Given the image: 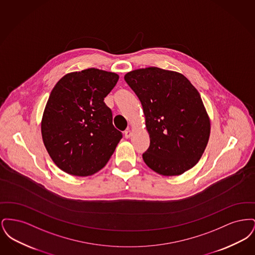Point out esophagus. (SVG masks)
<instances>
[{
	"label": "esophagus",
	"mask_w": 255,
	"mask_h": 255,
	"mask_svg": "<svg viewBox=\"0 0 255 255\" xmlns=\"http://www.w3.org/2000/svg\"><path fill=\"white\" fill-rule=\"evenodd\" d=\"M131 135H132V132H131L129 129H127V130L124 132V136H125V138H129Z\"/></svg>",
	"instance_id": "34e87169"
}]
</instances>
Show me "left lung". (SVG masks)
<instances>
[{"mask_svg":"<svg viewBox=\"0 0 255 255\" xmlns=\"http://www.w3.org/2000/svg\"><path fill=\"white\" fill-rule=\"evenodd\" d=\"M141 102L150 146L142 154L148 167L163 176L192 168L205 152L210 121L199 92L182 73L157 67L124 76Z\"/></svg>","mask_w":255,"mask_h":255,"instance_id":"1","label":"left lung"}]
</instances>
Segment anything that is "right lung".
<instances>
[{
    "label": "right lung",
    "mask_w": 255,
    "mask_h": 255,
    "mask_svg": "<svg viewBox=\"0 0 255 255\" xmlns=\"http://www.w3.org/2000/svg\"><path fill=\"white\" fill-rule=\"evenodd\" d=\"M120 76L95 68L68 73L52 89L41 122L45 147L64 172L91 176L108 162L122 138L104 98Z\"/></svg>",
    "instance_id": "add662e5"
}]
</instances>
